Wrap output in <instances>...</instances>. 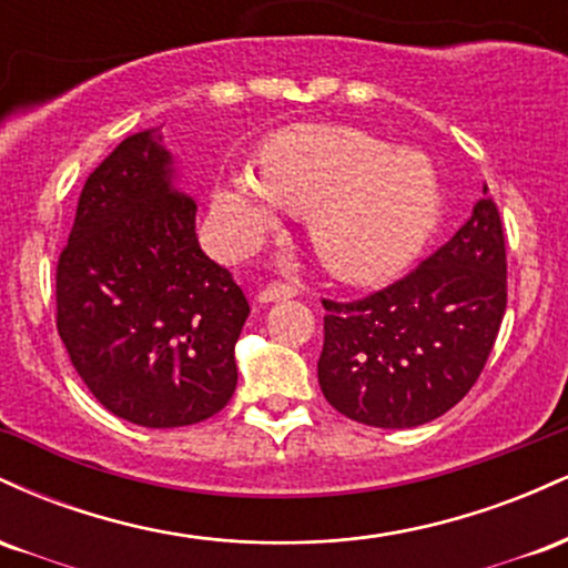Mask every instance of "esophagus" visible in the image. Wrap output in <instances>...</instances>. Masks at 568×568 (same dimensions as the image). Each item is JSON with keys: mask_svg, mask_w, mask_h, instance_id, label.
Instances as JSON below:
<instances>
[{"mask_svg": "<svg viewBox=\"0 0 568 568\" xmlns=\"http://www.w3.org/2000/svg\"><path fill=\"white\" fill-rule=\"evenodd\" d=\"M296 296V288L288 283H270L258 291V302L262 304H272V302H283V298H293Z\"/></svg>", "mask_w": 568, "mask_h": 568, "instance_id": "1", "label": "esophagus"}]
</instances>
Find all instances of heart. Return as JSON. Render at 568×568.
<instances>
[{
    "label": "heart",
    "mask_w": 568,
    "mask_h": 568,
    "mask_svg": "<svg viewBox=\"0 0 568 568\" xmlns=\"http://www.w3.org/2000/svg\"><path fill=\"white\" fill-rule=\"evenodd\" d=\"M438 175L425 154L352 128L280 133L258 175L234 171L216 192L226 237L253 247L277 226V207L310 213V240L336 277L376 283L400 272L438 216Z\"/></svg>",
    "instance_id": "obj_1"
}]
</instances>
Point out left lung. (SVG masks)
<instances>
[{
  "instance_id": "left-lung-1",
  "label": "left lung",
  "mask_w": 568,
  "mask_h": 568,
  "mask_svg": "<svg viewBox=\"0 0 568 568\" xmlns=\"http://www.w3.org/2000/svg\"><path fill=\"white\" fill-rule=\"evenodd\" d=\"M486 192L406 277L355 302L323 298L317 382L338 414L382 429L419 427L478 382L507 306L505 230Z\"/></svg>"
}]
</instances>
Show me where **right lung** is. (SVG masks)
I'll return each instance as SVG.
<instances>
[{"instance_id": "right-lung-1", "label": "right lung", "mask_w": 568, "mask_h": 568, "mask_svg": "<svg viewBox=\"0 0 568 568\" xmlns=\"http://www.w3.org/2000/svg\"><path fill=\"white\" fill-rule=\"evenodd\" d=\"M197 202L160 128L128 135L84 181L55 270V323L103 408L141 427L211 419L237 387L247 298L202 253Z\"/></svg>"}]
</instances>
